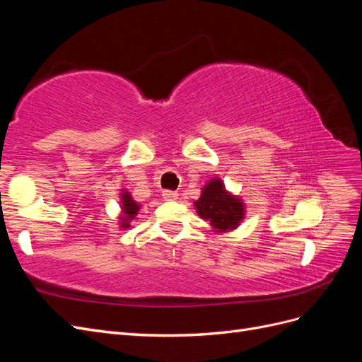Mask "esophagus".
<instances>
[{"label":"esophagus","instance_id":"34e87169","mask_svg":"<svg viewBox=\"0 0 362 362\" xmlns=\"http://www.w3.org/2000/svg\"><path fill=\"white\" fill-rule=\"evenodd\" d=\"M163 198L164 201H175L178 198V193L177 192H172V190H164L163 192Z\"/></svg>","mask_w":362,"mask_h":362}]
</instances>
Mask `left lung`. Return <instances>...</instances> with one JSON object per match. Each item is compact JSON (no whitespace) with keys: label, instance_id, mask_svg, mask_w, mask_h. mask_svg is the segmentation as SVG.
I'll use <instances>...</instances> for the list:
<instances>
[{"label":"left lung","instance_id":"obj_1","mask_svg":"<svg viewBox=\"0 0 362 362\" xmlns=\"http://www.w3.org/2000/svg\"><path fill=\"white\" fill-rule=\"evenodd\" d=\"M194 208L216 233L233 231L246 214L243 199L229 193L221 178H213L204 185L201 198L194 201Z\"/></svg>","mask_w":362,"mask_h":362}]
</instances>
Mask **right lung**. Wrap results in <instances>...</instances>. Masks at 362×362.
<instances>
[{
  "instance_id": "add662e5",
  "label": "right lung",
  "mask_w": 362,
  "mask_h": 362,
  "mask_svg": "<svg viewBox=\"0 0 362 362\" xmlns=\"http://www.w3.org/2000/svg\"><path fill=\"white\" fill-rule=\"evenodd\" d=\"M140 206L141 205L133 199L129 192L122 190V193H120V210H122V213L119 216L120 229H128L131 226V222L139 214Z\"/></svg>"
}]
</instances>
